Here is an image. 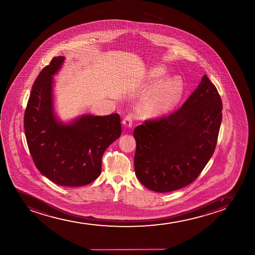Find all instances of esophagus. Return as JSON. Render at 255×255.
<instances>
[{"label":"esophagus","mask_w":255,"mask_h":255,"mask_svg":"<svg viewBox=\"0 0 255 255\" xmlns=\"http://www.w3.org/2000/svg\"><path fill=\"white\" fill-rule=\"evenodd\" d=\"M123 126L126 128H131L132 125V115H128L126 117L123 119Z\"/></svg>","instance_id":"34e87169"}]
</instances>
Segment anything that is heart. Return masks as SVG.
<instances>
[{"label":"heart","mask_w":255,"mask_h":255,"mask_svg":"<svg viewBox=\"0 0 255 255\" xmlns=\"http://www.w3.org/2000/svg\"><path fill=\"white\" fill-rule=\"evenodd\" d=\"M164 74L165 70L161 67L155 68L153 71V75L155 76H163ZM181 89L182 81L179 77H173L172 79L167 80L164 83L157 96L150 104L149 107V113L158 115L167 112L175 104Z\"/></svg>","instance_id":"b5f03b06"}]
</instances>
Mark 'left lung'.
Wrapping results in <instances>:
<instances>
[{"label":"left lung","instance_id":"left-lung-1","mask_svg":"<svg viewBox=\"0 0 255 255\" xmlns=\"http://www.w3.org/2000/svg\"><path fill=\"white\" fill-rule=\"evenodd\" d=\"M222 100L207 75L181 108L136 127L134 169L141 184L159 193L185 187L214 154Z\"/></svg>","mask_w":255,"mask_h":255}]
</instances>
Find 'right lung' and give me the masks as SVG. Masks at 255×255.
I'll return each mask as SVG.
<instances>
[{"label":"right lung","instance_id":"right-lung-1","mask_svg":"<svg viewBox=\"0 0 255 255\" xmlns=\"http://www.w3.org/2000/svg\"><path fill=\"white\" fill-rule=\"evenodd\" d=\"M65 61L54 57L33 84L23 128L35 167L57 185L77 187L100 175L103 154L122 133L119 115H82L64 123L53 107V77Z\"/></svg>","mask_w":255,"mask_h":255}]
</instances>
